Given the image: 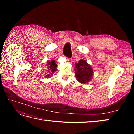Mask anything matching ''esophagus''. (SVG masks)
Masks as SVG:
<instances>
[{
    "label": "esophagus",
    "mask_w": 134,
    "mask_h": 134,
    "mask_svg": "<svg viewBox=\"0 0 134 134\" xmlns=\"http://www.w3.org/2000/svg\"><path fill=\"white\" fill-rule=\"evenodd\" d=\"M66 61H67V62H68V63H71L72 62V60L70 59H66Z\"/></svg>",
    "instance_id": "esophagus-1"
}]
</instances>
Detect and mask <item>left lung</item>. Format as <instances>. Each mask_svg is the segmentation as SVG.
<instances>
[{
    "label": "left lung",
    "instance_id": "obj_1",
    "mask_svg": "<svg viewBox=\"0 0 134 134\" xmlns=\"http://www.w3.org/2000/svg\"><path fill=\"white\" fill-rule=\"evenodd\" d=\"M74 70L76 79L80 84L88 83L93 77V69L85 60L80 59L76 63Z\"/></svg>",
    "mask_w": 134,
    "mask_h": 134
}]
</instances>
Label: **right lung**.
Returning a JSON list of instances; mask_svg holds the SVG:
<instances>
[{
	"label": "right lung",
	"instance_id": "add662e5",
	"mask_svg": "<svg viewBox=\"0 0 134 134\" xmlns=\"http://www.w3.org/2000/svg\"><path fill=\"white\" fill-rule=\"evenodd\" d=\"M46 72L47 74L45 76L46 78H50V75L54 74V72L57 71V64L55 63V60H51V61H47L46 62Z\"/></svg>",
	"mask_w": 134,
	"mask_h": 134
}]
</instances>
